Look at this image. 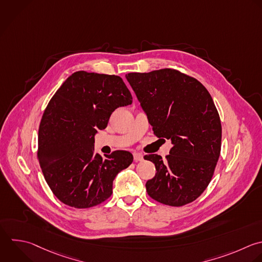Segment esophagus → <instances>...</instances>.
I'll use <instances>...</instances> for the list:
<instances>
[{
  "label": "esophagus",
  "mask_w": 262,
  "mask_h": 262,
  "mask_svg": "<svg viewBox=\"0 0 262 262\" xmlns=\"http://www.w3.org/2000/svg\"><path fill=\"white\" fill-rule=\"evenodd\" d=\"M133 160L135 163L137 162H141L143 160V156L141 154H138V152H134L133 154Z\"/></svg>",
  "instance_id": "34e87169"
}]
</instances>
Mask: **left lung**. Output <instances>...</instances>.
<instances>
[{"label": "left lung", "instance_id": "1", "mask_svg": "<svg viewBox=\"0 0 262 262\" xmlns=\"http://www.w3.org/2000/svg\"><path fill=\"white\" fill-rule=\"evenodd\" d=\"M127 81L159 138L172 141L163 159L148 155L156 175L145 184L155 201L180 207L198 199L209 185L220 156L221 123L208 90L174 69L130 73Z\"/></svg>", "mask_w": 262, "mask_h": 262}]
</instances>
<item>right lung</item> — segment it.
<instances>
[{"instance_id":"right-lung-1","label":"right lung","mask_w":262,"mask_h":262,"mask_svg":"<svg viewBox=\"0 0 262 262\" xmlns=\"http://www.w3.org/2000/svg\"><path fill=\"white\" fill-rule=\"evenodd\" d=\"M132 103L122 78L80 71L69 77L50 99L40 123L38 161L46 182L63 204L91 208L113 193L116 175L133 156L115 150L94 154V134L105 129L112 113Z\"/></svg>"}]
</instances>
